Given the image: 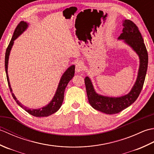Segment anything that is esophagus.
Instances as JSON below:
<instances>
[{"label": "esophagus", "instance_id": "esophagus-1", "mask_svg": "<svg viewBox=\"0 0 154 154\" xmlns=\"http://www.w3.org/2000/svg\"><path fill=\"white\" fill-rule=\"evenodd\" d=\"M84 69V65L82 61H79L75 65V71L77 73H79V72L82 71Z\"/></svg>", "mask_w": 154, "mask_h": 154}]
</instances>
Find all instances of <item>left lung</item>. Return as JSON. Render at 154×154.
I'll return each instance as SVG.
<instances>
[{
  "label": "left lung",
  "mask_w": 154,
  "mask_h": 154,
  "mask_svg": "<svg viewBox=\"0 0 154 154\" xmlns=\"http://www.w3.org/2000/svg\"><path fill=\"white\" fill-rule=\"evenodd\" d=\"M122 33L118 40L131 48L138 55L140 66L136 81L131 91L125 95L119 97H106L98 94L89 77L85 79L89 103L93 109L107 114H114L130 106L138 99L144 83L148 63V55L142 36L138 28L130 20H123Z\"/></svg>",
  "instance_id": "left-lung-1"
}]
</instances>
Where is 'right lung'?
<instances>
[{"label": "right lung", "mask_w": 154, "mask_h": 154, "mask_svg": "<svg viewBox=\"0 0 154 154\" xmlns=\"http://www.w3.org/2000/svg\"><path fill=\"white\" fill-rule=\"evenodd\" d=\"M28 27V23L26 22L21 21L19 23L17 27L16 28L14 34H13V36L11 39V42H10L8 46L6 49V54H5V71L6 73V78H7V81L8 84V87L10 88V91H11L12 97L16 102L18 105L22 107L23 109L26 111L27 112L30 114L31 115L34 116L35 117H46L51 115V114L56 112L57 111L60 109L61 106L62 105V103L64 99V92L65 89L66 88L68 83L72 79V78L74 77L75 75V65H71V66L67 68V69L65 71L60 79V83H59L58 87L57 88L56 92H55L53 99L50 101V103L48 104L46 106H45L40 109H29V108L25 106L23 104L19 102V100L16 99V97L12 93V90L11 86V83L9 81V77L8 75V59L9 55L11 54V49L12 48V45L14 44V42L16 38H18L23 32H24Z\"/></svg>", "instance_id": "1"}]
</instances>
